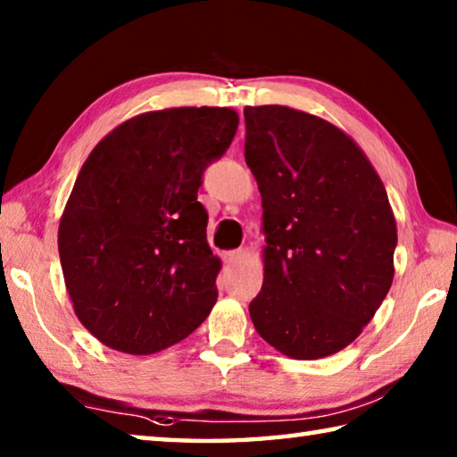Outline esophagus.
I'll list each match as a JSON object with an SVG mask.
<instances>
[{
	"mask_svg": "<svg viewBox=\"0 0 457 457\" xmlns=\"http://www.w3.org/2000/svg\"><path fill=\"white\" fill-rule=\"evenodd\" d=\"M242 258H244V250H231L223 253V262H226V264H237Z\"/></svg>",
	"mask_w": 457,
	"mask_h": 457,
	"instance_id": "34e87169",
	"label": "esophagus"
}]
</instances>
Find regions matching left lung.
Returning a JSON list of instances; mask_svg holds the SVG:
<instances>
[{"label":"left lung","instance_id":"1","mask_svg":"<svg viewBox=\"0 0 457 457\" xmlns=\"http://www.w3.org/2000/svg\"><path fill=\"white\" fill-rule=\"evenodd\" d=\"M245 163L262 195L258 335L290 359L330 357L357 338L395 274L397 223L353 137L282 104L245 106Z\"/></svg>","mask_w":457,"mask_h":457}]
</instances>
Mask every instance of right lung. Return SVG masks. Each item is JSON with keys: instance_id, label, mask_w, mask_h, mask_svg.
I'll return each mask as SVG.
<instances>
[{"instance_id": "right-lung-1", "label": "right lung", "mask_w": 457, "mask_h": 457, "mask_svg": "<svg viewBox=\"0 0 457 457\" xmlns=\"http://www.w3.org/2000/svg\"><path fill=\"white\" fill-rule=\"evenodd\" d=\"M228 106L137 114L84 161L58 228L74 314L108 349L153 354L189 337L218 300L201 173L231 145Z\"/></svg>"}]
</instances>
